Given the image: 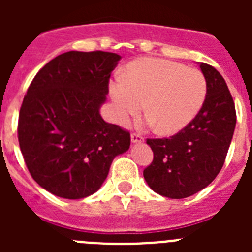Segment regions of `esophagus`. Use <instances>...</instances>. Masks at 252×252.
Segmentation results:
<instances>
[{
  "instance_id": "34e87169",
  "label": "esophagus",
  "mask_w": 252,
  "mask_h": 252,
  "mask_svg": "<svg viewBox=\"0 0 252 252\" xmlns=\"http://www.w3.org/2000/svg\"><path fill=\"white\" fill-rule=\"evenodd\" d=\"M131 141H132L133 144H137V142H142V141H144V137H142V135H140V133L132 132V133H131Z\"/></svg>"
}]
</instances>
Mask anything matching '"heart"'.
<instances>
[{
  "instance_id": "heart-1",
  "label": "heart",
  "mask_w": 252,
  "mask_h": 252,
  "mask_svg": "<svg viewBox=\"0 0 252 252\" xmlns=\"http://www.w3.org/2000/svg\"><path fill=\"white\" fill-rule=\"evenodd\" d=\"M202 70L159 58H142L128 64L125 78L111 84L116 119L126 122L144 107L146 121L161 133H175L194 120L207 97Z\"/></svg>"
}]
</instances>
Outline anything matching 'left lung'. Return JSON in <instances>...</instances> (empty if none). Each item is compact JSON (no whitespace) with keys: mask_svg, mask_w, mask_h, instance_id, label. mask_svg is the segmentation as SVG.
Wrapping results in <instances>:
<instances>
[{"mask_svg":"<svg viewBox=\"0 0 252 252\" xmlns=\"http://www.w3.org/2000/svg\"><path fill=\"white\" fill-rule=\"evenodd\" d=\"M207 97L194 120L170 137L146 139L154 153L144 178L158 194L180 199L206 188L221 171L236 126L231 92L217 69L201 63Z\"/></svg>","mask_w":252,"mask_h":252,"instance_id":"1","label":"left lung"}]
</instances>
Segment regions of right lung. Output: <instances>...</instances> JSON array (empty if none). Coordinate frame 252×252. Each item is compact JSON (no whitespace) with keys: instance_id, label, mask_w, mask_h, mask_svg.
Instances as JSON below:
<instances>
[{"instance_id":"right-lung-1","label":"right lung","mask_w":252,"mask_h":252,"mask_svg":"<svg viewBox=\"0 0 252 252\" xmlns=\"http://www.w3.org/2000/svg\"><path fill=\"white\" fill-rule=\"evenodd\" d=\"M120 59L101 50L66 51L40 69L24 97L22 157L35 182L58 197L93 194L115 157L130 148V132L99 115Z\"/></svg>"}]
</instances>
